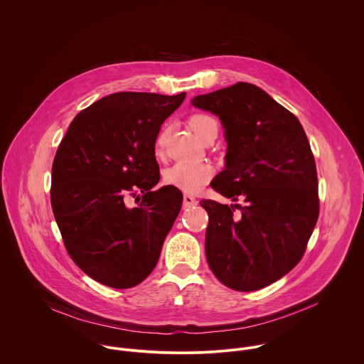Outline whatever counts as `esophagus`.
<instances>
[{"mask_svg":"<svg viewBox=\"0 0 364 364\" xmlns=\"http://www.w3.org/2000/svg\"><path fill=\"white\" fill-rule=\"evenodd\" d=\"M195 205H198L196 198L189 195V193H185L183 195V208H191V206H195Z\"/></svg>","mask_w":364,"mask_h":364,"instance_id":"obj_1","label":"esophagus"}]
</instances>
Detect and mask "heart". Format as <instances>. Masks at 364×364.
<instances>
[{
    "label": "heart",
    "instance_id": "1",
    "mask_svg": "<svg viewBox=\"0 0 364 364\" xmlns=\"http://www.w3.org/2000/svg\"><path fill=\"white\" fill-rule=\"evenodd\" d=\"M189 126L192 127V130L203 140L206 137V134L213 132V130H218V124L217 120L206 114V113H196L189 119ZM166 136H168V130L166 127H164L156 139V154H161L164 147H165V141H166ZM214 175V169L211 165H208L206 162H186V161H179L176 164H173L172 166H169L165 173H164V181L173 186L178 188L183 192L188 193H196L200 189H203L210 179Z\"/></svg>",
    "mask_w": 364,
    "mask_h": 364
}]
</instances>
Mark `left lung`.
<instances>
[{"instance_id": "left-lung-1", "label": "left lung", "mask_w": 364, "mask_h": 364, "mask_svg": "<svg viewBox=\"0 0 364 364\" xmlns=\"http://www.w3.org/2000/svg\"><path fill=\"white\" fill-rule=\"evenodd\" d=\"M192 104L217 114L225 129V169L211 188L245 202H200L208 214V266L232 290H259L301 260L319 215L309 139L290 110L248 82L195 97Z\"/></svg>"}]
</instances>
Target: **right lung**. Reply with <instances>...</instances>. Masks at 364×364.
Wrapping results in <instances>:
<instances>
[{"label": "right lung", "mask_w": 364, "mask_h": 364, "mask_svg": "<svg viewBox=\"0 0 364 364\" xmlns=\"http://www.w3.org/2000/svg\"><path fill=\"white\" fill-rule=\"evenodd\" d=\"M185 97L107 95L73 119L57 149L50 188L55 223L70 258L105 286L141 283L181 211L178 188L154 189V146L161 124ZM127 197L138 206L129 208Z\"/></svg>", "instance_id": "right-lung-1"}]
</instances>
